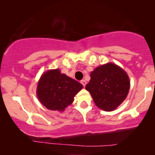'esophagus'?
<instances>
[{"label": "esophagus", "instance_id": "34e87169", "mask_svg": "<svg viewBox=\"0 0 155 155\" xmlns=\"http://www.w3.org/2000/svg\"><path fill=\"white\" fill-rule=\"evenodd\" d=\"M80 83H81L82 85H83L84 87H85V85H86V84H87V82L85 81V80H82L81 81H80Z\"/></svg>", "mask_w": 155, "mask_h": 155}]
</instances>
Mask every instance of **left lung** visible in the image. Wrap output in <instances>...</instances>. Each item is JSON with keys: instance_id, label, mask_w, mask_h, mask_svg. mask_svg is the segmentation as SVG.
<instances>
[{"instance_id": "left-lung-1", "label": "left lung", "mask_w": 155, "mask_h": 155, "mask_svg": "<svg viewBox=\"0 0 155 155\" xmlns=\"http://www.w3.org/2000/svg\"><path fill=\"white\" fill-rule=\"evenodd\" d=\"M90 78L85 89L97 107L105 111L116 109L126 99L130 90L128 74L115 63L97 67L91 72Z\"/></svg>"}]
</instances>
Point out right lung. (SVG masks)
Here are the masks:
<instances>
[{
  "label": "right lung",
  "mask_w": 155,
  "mask_h": 155,
  "mask_svg": "<svg viewBox=\"0 0 155 155\" xmlns=\"http://www.w3.org/2000/svg\"><path fill=\"white\" fill-rule=\"evenodd\" d=\"M83 87L77 80L61 73L59 69L48 70L38 82L37 95L40 102L53 111H63Z\"/></svg>",
  "instance_id": "right-lung-1"
}]
</instances>
